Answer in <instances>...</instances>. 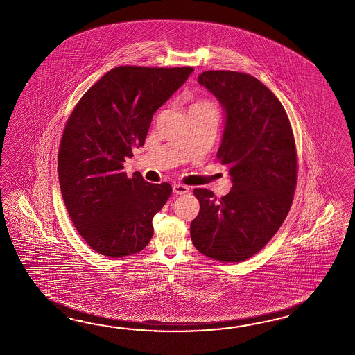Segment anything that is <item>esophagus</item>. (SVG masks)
I'll list each match as a JSON object with an SVG mask.
<instances>
[{"label": "esophagus", "mask_w": 355, "mask_h": 355, "mask_svg": "<svg viewBox=\"0 0 355 355\" xmlns=\"http://www.w3.org/2000/svg\"><path fill=\"white\" fill-rule=\"evenodd\" d=\"M173 191L175 194H180L182 196V194H185V193L189 191V187L182 185V184H173Z\"/></svg>", "instance_id": "esophagus-1"}]
</instances>
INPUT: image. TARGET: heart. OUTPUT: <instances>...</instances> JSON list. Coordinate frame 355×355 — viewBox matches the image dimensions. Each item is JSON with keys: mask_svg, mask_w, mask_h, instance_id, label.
<instances>
[{"mask_svg": "<svg viewBox=\"0 0 355 355\" xmlns=\"http://www.w3.org/2000/svg\"><path fill=\"white\" fill-rule=\"evenodd\" d=\"M193 107H211V105L207 104V103H203V101H200V103H196Z\"/></svg>", "mask_w": 355, "mask_h": 355, "instance_id": "heart-1", "label": "heart"}]
</instances>
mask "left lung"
<instances>
[{"label":"left lung","mask_w":355,"mask_h":355,"mask_svg":"<svg viewBox=\"0 0 355 355\" xmlns=\"http://www.w3.org/2000/svg\"><path fill=\"white\" fill-rule=\"evenodd\" d=\"M198 83L225 114L216 155L229 170L232 189L220 200L209 189H194L200 207L191 242L214 260L239 263L273 238L290 211L297 178L295 139L281 101L257 78L206 71Z\"/></svg>","instance_id":"8db88e82"}]
</instances>
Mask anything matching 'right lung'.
<instances>
[{
	"label": "right lung",
	"mask_w": 355,
	"mask_h": 355,
	"mask_svg": "<svg viewBox=\"0 0 355 355\" xmlns=\"http://www.w3.org/2000/svg\"><path fill=\"white\" fill-rule=\"evenodd\" d=\"M194 69L117 67L90 87L64 128L58 157L65 207L98 254H137L153 236L152 220L171 196L168 182L128 179L123 162L144 146L155 110Z\"/></svg>",
	"instance_id": "right-lung-1"
}]
</instances>
